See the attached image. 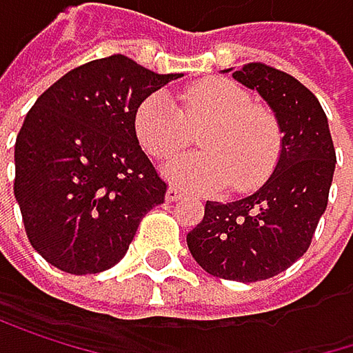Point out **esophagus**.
Listing matches in <instances>:
<instances>
[{
	"mask_svg": "<svg viewBox=\"0 0 353 353\" xmlns=\"http://www.w3.org/2000/svg\"><path fill=\"white\" fill-rule=\"evenodd\" d=\"M182 196H184V192H182L180 188H175V186L167 188V194H165V199H167L169 203H175V201H180Z\"/></svg>",
	"mask_w": 353,
	"mask_h": 353,
	"instance_id": "34e87169",
	"label": "esophagus"
}]
</instances>
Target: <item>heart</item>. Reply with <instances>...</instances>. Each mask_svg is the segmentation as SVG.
I'll return each instance as SVG.
<instances>
[{"mask_svg":"<svg viewBox=\"0 0 353 353\" xmlns=\"http://www.w3.org/2000/svg\"><path fill=\"white\" fill-rule=\"evenodd\" d=\"M199 132L203 152L167 165L169 178L196 192L230 182L251 190L265 182L281 154V128L270 108L253 104L247 90L228 79H205L180 94V108L165 94L146 96L134 110V134L144 152L167 161Z\"/></svg>","mask_w":353,"mask_h":353,"instance_id":"1","label":"heart"}]
</instances>
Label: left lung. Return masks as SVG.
<instances>
[{
  "instance_id": "1",
  "label": "left lung",
  "mask_w": 353,
  "mask_h": 353,
  "mask_svg": "<svg viewBox=\"0 0 353 353\" xmlns=\"http://www.w3.org/2000/svg\"><path fill=\"white\" fill-rule=\"evenodd\" d=\"M232 77L257 90L276 112L281 159L251 196L207 201L205 217L186 243L205 272L223 281L257 283L285 272L310 249L329 203L337 157L318 98L289 72L249 62Z\"/></svg>"
}]
</instances>
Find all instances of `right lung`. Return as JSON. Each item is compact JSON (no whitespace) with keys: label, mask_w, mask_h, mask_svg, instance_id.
Here are the masks:
<instances>
[{"label":"right lung","mask_w":353,"mask_h":353,"mask_svg":"<svg viewBox=\"0 0 353 353\" xmlns=\"http://www.w3.org/2000/svg\"><path fill=\"white\" fill-rule=\"evenodd\" d=\"M182 74L128 56L68 70L33 104L14 146V196L33 249L68 274L123 259L167 184L134 134L138 104Z\"/></svg>","instance_id":"right-lung-1"}]
</instances>
